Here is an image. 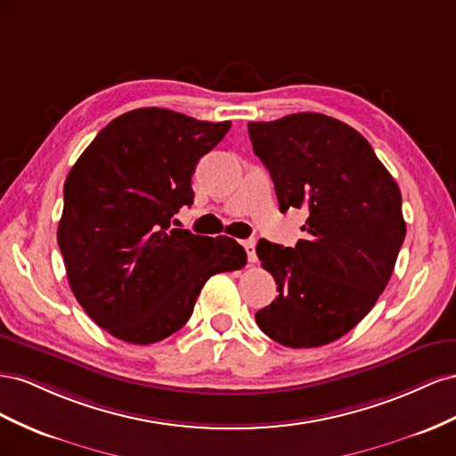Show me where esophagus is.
Returning <instances> with one entry per match:
<instances>
[{
    "label": "esophagus",
    "mask_w": 456,
    "mask_h": 456,
    "mask_svg": "<svg viewBox=\"0 0 456 456\" xmlns=\"http://www.w3.org/2000/svg\"><path fill=\"white\" fill-rule=\"evenodd\" d=\"M242 246H244L246 254H248V262H250V264H256V262H257V256H256V240H254V239L242 240Z\"/></svg>",
    "instance_id": "obj_1"
}]
</instances>
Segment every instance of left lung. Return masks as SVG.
<instances>
[{"instance_id":"obj_1","label":"left lung","mask_w":456,"mask_h":456,"mask_svg":"<svg viewBox=\"0 0 456 456\" xmlns=\"http://www.w3.org/2000/svg\"><path fill=\"white\" fill-rule=\"evenodd\" d=\"M248 134L281 212H307L294 248L257 242L279 296L256 322L286 347L330 344L369 314L392 277L407 232L401 191L369 141L330 116L250 122Z\"/></svg>"}]
</instances>
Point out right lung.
<instances>
[{"label": "right lung", "instance_id": "add662e5", "mask_svg": "<svg viewBox=\"0 0 456 456\" xmlns=\"http://www.w3.org/2000/svg\"><path fill=\"white\" fill-rule=\"evenodd\" d=\"M231 122L135 109L102 127L64 181L57 242L86 314L118 340L147 346L189 321L204 282L246 265L229 237L174 229L199 160Z\"/></svg>", "mask_w": 456, "mask_h": 456}]
</instances>
